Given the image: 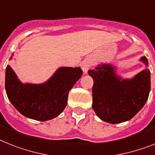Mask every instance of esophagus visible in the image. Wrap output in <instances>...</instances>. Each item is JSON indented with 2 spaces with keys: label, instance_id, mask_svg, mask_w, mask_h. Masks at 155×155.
Wrapping results in <instances>:
<instances>
[{
  "label": "esophagus",
  "instance_id": "34e87169",
  "mask_svg": "<svg viewBox=\"0 0 155 155\" xmlns=\"http://www.w3.org/2000/svg\"><path fill=\"white\" fill-rule=\"evenodd\" d=\"M91 66H92V62L89 59L84 60V61L81 62V69H82L83 72L85 73V74H86V73L88 72V70L90 69Z\"/></svg>",
  "mask_w": 155,
  "mask_h": 155
}]
</instances>
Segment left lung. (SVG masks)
<instances>
[{
    "mask_svg": "<svg viewBox=\"0 0 155 155\" xmlns=\"http://www.w3.org/2000/svg\"><path fill=\"white\" fill-rule=\"evenodd\" d=\"M146 66L147 58H140ZM93 79V108L101 120L119 124L131 120L147 101L150 72L146 68L131 80L121 79L114 67L104 64L88 71Z\"/></svg>",
    "mask_w": 155,
    "mask_h": 155,
    "instance_id": "obj_1",
    "label": "left lung"
}]
</instances>
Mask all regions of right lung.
I'll list each match as a JSON object with an SVG mask.
<instances>
[{"label":"right lung","mask_w":155,"mask_h":155,"mask_svg":"<svg viewBox=\"0 0 155 155\" xmlns=\"http://www.w3.org/2000/svg\"><path fill=\"white\" fill-rule=\"evenodd\" d=\"M79 67H62L41 85L22 84L8 65L5 90L12 105L22 115L35 120L55 118L66 108L68 93L82 75Z\"/></svg>","instance_id":"add662e5"}]
</instances>
